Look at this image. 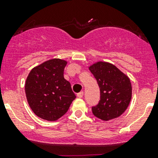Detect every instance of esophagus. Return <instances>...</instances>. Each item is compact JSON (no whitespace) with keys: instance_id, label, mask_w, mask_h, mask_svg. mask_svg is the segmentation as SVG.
<instances>
[{"instance_id":"34e87169","label":"esophagus","mask_w":158,"mask_h":158,"mask_svg":"<svg viewBox=\"0 0 158 158\" xmlns=\"http://www.w3.org/2000/svg\"><path fill=\"white\" fill-rule=\"evenodd\" d=\"M77 96L78 98H82L84 96V92H81V93H77Z\"/></svg>"}]
</instances>
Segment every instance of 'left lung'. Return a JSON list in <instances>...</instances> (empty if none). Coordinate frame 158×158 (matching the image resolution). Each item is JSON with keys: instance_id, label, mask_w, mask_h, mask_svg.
I'll return each mask as SVG.
<instances>
[{"instance_id": "obj_1", "label": "left lung", "mask_w": 158, "mask_h": 158, "mask_svg": "<svg viewBox=\"0 0 158 158\" xmlns=\"http://www.w3.org/2000/svg\"><path fill=\"white\" fill-rule=\"evenodd\" d=\"M100 88V101L92 107L93 114L107 121L120 116L131 100L132 88L127 76L112 64L99 62L89 67Z\"/></svg>"}]
</instances>
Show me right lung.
<instances>
[{"mask_svg": "<svg viewBox=\"0 0 158 158\" xmlns=\"http://www.w3.org/2000/svg\"><path fill=\"white\" fill-rule=\"evenodd\" d=\"M67 62L49 60L31 70L26 80L25 93L31 110L37 116L55 121L65 115L76 96L70 83L64 78Z\"/></svg>", "mask_w": 158, "mask_h": 158, "instance_id": "add662e5", "label": "right lung"}]
</instances>
